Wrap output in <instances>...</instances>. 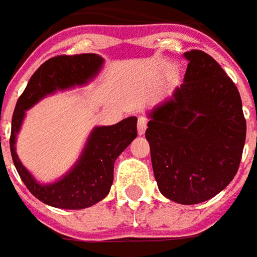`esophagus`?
Returning <instances> with one entry per match:
<instances>
[{"instance_id": "1", "label": "esophagus", "mask_w": 257, "mask_h": 257, "mask_svg": "<svg viewBox=\"0 0 257 257\" xmlns=\"http://www.w3.org/2000/svg\"><path fill=\"white\" fill-rule=\"evenodd\" d=\"M146 128H147V119L145 117H139V119H138V134L145 135Z\"/></svg>"}]
</instances>
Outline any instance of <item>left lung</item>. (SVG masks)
I'll list each match as a JSON object with an SVG mask.
<instances>
[{
  "mask_svg": "<svg viewBox=\"0 0 257 257\" xmlns=\"http://www.w3.org/2000/svg\"><path fill=\"white\" fill-rule=\"evenodd\" d=\"M183 84L149 114L146 139L158 189L178 204L208 201L241 162L246 121L237 86L208 53L193 49Z\"/></svg>",
  "mask_w": 257,
  "mask_h": 257,
  "instance_id": "1",
  "label": "left lung"
}]
</instances>
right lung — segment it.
<instances>
[{"label":"right lung","instance_id":"1","mask_svg":"<svg viewBox=\"0 0 257 257\" xmlns=\"http://www.w3.org/2000/svg\"><path fill=\"white\" fill-rule=\"evenodd\" d=\"M104 59L95 53L60 55L42 63L20 95L11 129V154L26 187L44 204L60 209H84L106 197L112 184L114 162L138 136V118L128 117L110 126H96L84 151L67 175L51 184H41L23 167L16 154V135L25 111L49 93L85 85L100 71Z\"/></svg>","mask_w":257,"mask_h":257}]
</instances>
